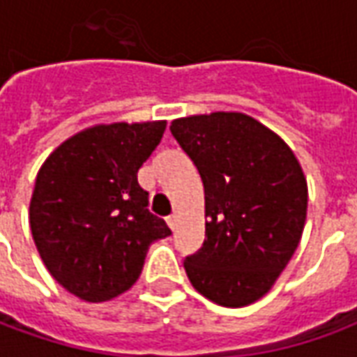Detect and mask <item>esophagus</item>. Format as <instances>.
Listing matches in <instances>:
<instances>
[{"instance_id": "34e87169", "label": "esophagus", "mask_w": 357, "mask_h": 357, "mask_svg": "<svg viewBox=\"0 0 357 357\" xmlns=\"http://www.w3.org/2000/svg\"><path fill=\"white\" fill-rule=\"evenodd\" d=\"M166 224L170 225V229H172V231H174V229L178 227V216H176V214H172V216H168V218H166Z\"/></svg>"}]
</instances>
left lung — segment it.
Masks as SVG:
<instances>
[{"label":"left lung","instance_id":"obj_1","mask_svg":"<svg viewBox=\"0 0 357 357\" xmlns=\"http://www.w3.org/2000/svg\"><path fill=\"white\" fill-rule=\"evenodd\" d=\"M172 135L204 185L206 239L183 268L202 296L225 307L252 304L275 284L298 247L307 183L275 132L243 112L174 120Z\"/></svg>","mask_w":357,"mask_h":357}]
</instances>
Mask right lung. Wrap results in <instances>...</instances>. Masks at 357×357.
<instances>
[{"label":"right lung","instance_id":"right-lung-1","mask_svg":"<svg viewBox=\"0 0 357 357\" xmlns=\"http://www.w3.org/2000/svg\"><path fill=\"white\" fill-rule=\"evenodd\" d=\"M166 120L86 128L51 153L36 178L30 229L45 268L86 302L126 292L151 243L170 235L149 212L137 170L162 139Z\"/></svg>","mask_w":357,"mask_h":357}]
</instances>
